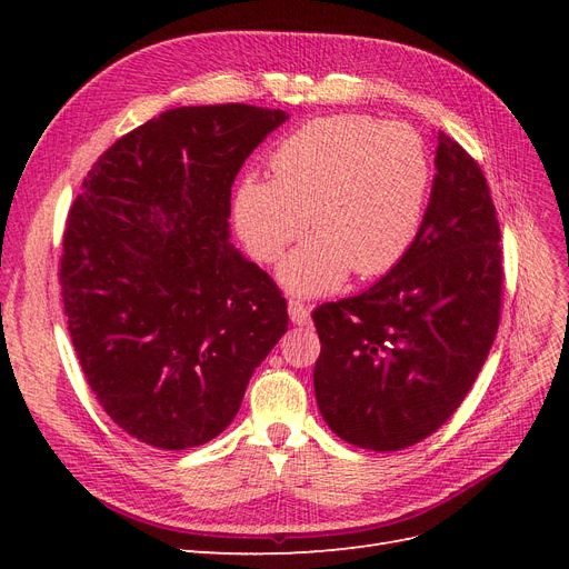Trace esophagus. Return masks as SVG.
Returning <instances> with one entry per match:
<instances>
[{"instance_id":"1","label":"esophagus","mask_w":569,"mask_h":569,"mask_svg":"<svg viewBox=\"0 0 569 569\" xmlns=\"http://www.w3.org/2000/svg\"><path fill=\"white\" fill-rule=\"evenodd\" d=\"M287 308H289V318H291V322H295V325H308V322H311V311H308L306 303H301L299 299H289Z\"/></svg>"}]
</instances>
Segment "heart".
I'll return each mask as SVG.
<instances>
[{
    "label": "heart",
    "mask_w": 569,
    "mask_h": 569,
    "mask_svg": "<svg viewBox=\"0 0 569 569\" xmlns=\"http://www.w3.org/2000/svg\"><path fill=\"white\" fill-rule=\"evenodd\" d=\"M270 168L272 180L239 182L234 226L256 261L274 263L311 220L316 234L280 268L297 295L335 289L351 268L377 278L416 242L432 170L410 126L358 113L316 118L284 137Z\"/></svg>",
    "instance_id": "b5f03b06"
}]
</instances>
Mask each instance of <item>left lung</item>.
<instances>
[{
	"label": "left lung",
	"mask_w": 569,
	"mask_h": 569,
	"mask_svg": "<svg viewBox=\"0 0 569 569\" xmlns=\"http://www.w3.org/2000/svg\"><path fill=\"white\" fill-rule=\"evenodd\" d=\"M416 242L380 282L313 311L325 422L358 449L435 435L472 389L501 320V226L479 163L439 132Z\"/></svg>",
	"instance_id": "obj_1"
}]
</instances>
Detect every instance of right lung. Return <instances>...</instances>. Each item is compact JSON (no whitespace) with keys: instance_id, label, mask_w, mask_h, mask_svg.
I'll return each mask as SVG.
<instances>
[{"instance_id":"1","label":"right lung","mask_w":569,"mask_h":569,"mask_svg":"<svg viewBox=\"0 0 569 569\" xmlns=\"http://www.w3.org/2000/svg\"><path fill=\"white\" fill-rule=\"evenodd\" d=\"M287 113L180 107L116 140L68 211L59 284L107 416L149 446L218 437L287 332V301L228 242L230 189Z\"/></svg>"}]
</instances>
